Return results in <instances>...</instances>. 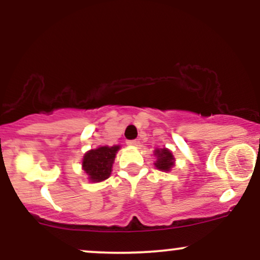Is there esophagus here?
<instances>
[{
  "mask_svg": "<svg viewBox=\"0 0 260 260\" xmlns=\"http://www.w3.org/2000/svg\"><path fill=\"white\" fill-rule=\"evenodd\" d=\"M127 144L131 145V147H134V145L138 144V142L137 140H127Z\"/></svg>",
  "mask_w": 260,
  "mask_h": 260,
  "instance_id": "esophagus-1",
  "label": "esophagus"
}]
</instances>
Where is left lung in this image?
Masks as SVG:
<instances>
[{"label": "left lung", "instance_id": "8db88e82", "mask_svg": "<svg viewBox=\"0 0 260 260\" xmlns=\"http://www.w3.org/2000/svg\"><path fill=\"white\" fill-rule=\"evenodd\" d=\"M155 155H156L157 161L155 162V166L161 171H170V169L174 166V156H172L171 151L168 150L166 148L164 149H156L155 150Z\"/></svg>", "mask_w": 260, "mask_h": 260}]
</instances>
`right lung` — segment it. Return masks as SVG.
I'll list each match as a JSON object with an SVG mask.
<instances>
[{
  "label": "right lung",
  "mask_w": 260,
  "mask_h": 260,
  "mask_svg": "<svg viewBox=\"0 0 260 260\" xmlns=\"http://www.w3.org/2000/svg\"><path fill=\"white\" fill-rule=\"evenodd\" d=\"M120 149L116 147H100L88 151L83 157V169L89 175V180L101 182L111 175V169L116 153Z\"/></svg>",
  "instance_id": "obj_1"
}]
</instances>
